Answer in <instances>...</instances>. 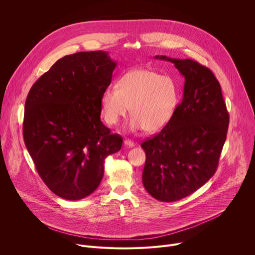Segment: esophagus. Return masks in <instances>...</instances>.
Instances as JSON below:
<instances>
[{"label": "esophagus", "mask_w": 255, "mask_h": 255, "mask_svg": "<svg viewBox=\"0 0 255 255\" xmlns=\"http://www.w3.org/2000/svg\"><path fill=\"white\" fill-rule=\"evenodd\" d=\"M124 144L126 145V146H128V147H133V146H135V143H134L132 140H129V139H125V140H124Z\"/></svg>", "instance_id": "esophagus-1"}]
</instances>
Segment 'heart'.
Returning <instances> with one entry per match:
<instances>
[{
	"mask_svg": "<svg viewBox=\"0 0 255 255\" xmlns=\"http://www.w3.org/2000/svg\"><path fill=\"white\" fill-rule=\"evenodd\" d=\"M178 100L179 88L173 78L150 69H134L120 78L118 88L108 87L103 91L101 105L109 124H117L130 107L132 130L156 132L170 121Z\"/></svg>",
	"mask_w": 255,
	"mask_h": 255,
	"instance_id": "obj_1",
	"label": "heart"
}]
</instances>
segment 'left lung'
Segmentation results:
<instances>
[{
  "instance_id": "8db88e82",
  "label": "left lung",
  "mask_w": 255,
  "mask_h": 255,
  "mask_svg": "<svg viewBox=\"0 0 255 255\" xmlns=\"http://www.w3.org/2000/svg\"><path fill=\"white\" fill-rule=\"evenodd\" d=\"M185 77L184 96L162 130L145 140L143 186L161 202L186 198L204 186L219 163L229 114L219 82L206 66L192 59L166 56Z\"/></svg>"
}]
</instances>
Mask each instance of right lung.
Returning a JSON list of instances; mask_svg holds the SVG:
<instances>
[{
	"label": "right lung",
	"instance_id": "1",
	"mask_svg": "<svg viewBox=\"0 0 255 255\" xmlns=\"http://www.w3.org/2000/svg\"><path fill=\"white\" fill-rule=\"evenodd\" d=\"M108 52H77L58 59L30 89L23 137L36 170L56 196L77 201L94 193L105 158L123 139L101 121V96L116 67Z\"/></svg>",
	"mask_w": 255,
	"mask_h": 255
}]
</instances>
